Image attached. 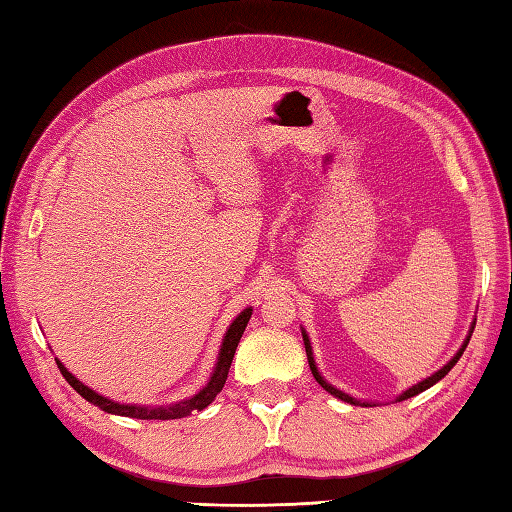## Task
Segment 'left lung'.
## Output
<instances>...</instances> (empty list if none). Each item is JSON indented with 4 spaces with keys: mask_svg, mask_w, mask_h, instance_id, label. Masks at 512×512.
I'll return each instance as SVG.
<instances>
[{
    "mask_svg": "<svg viewBox=\"0 0 512 512\" xmlns=\"http://www.w3.org/2000/svg\"><path fill=\"white\" fill-rule=\"evenodd\" d=\"M473 328H475V325H473ZM469 341H471V336H469V339H466L464 341V345L460 347V352L458 354H455L453 358H451V361L447 363V365H444L442 369H440V372H436V374H433V376H429L427 380H422V383H418V385H413L411 389H407L405 391V394H402V396H398V402L400 400H407V398H411V396H416V394H420V391H424V389H429L431 385H436L438 383V380H442L444 376H447L449 372H451V367L455 365V363H458L460 361V356L464 354V350H466V345H469ZM303 343H306V354H308V363H310V369H312V374H314V378H317V383L325 389V391H330V394L332 396H336V398H341V400H345V402H352V405H358V400H354L352 396H347V394H343V391H339V389H336V387H332V385H328V383H325V380L321 378V374H319V369H317V365H314V358H312V347H310V341H308V334L306 332H303ZM363 405H365V402H363ZM367 407V405H365Z\"/></svg>",
    "mask_w": 512,
    "mask_h": 512,
    "instance_id": "8db88e82",
    "label": "left lung"
}]
</instances>
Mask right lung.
<instances>
[{"mask_svg":"<svg viewBox=\"0 0 512 512\" xmlns=\"http://www.w3.org/2000/svg\"><path fill=\"white\" fill-rule=\"evenodd\" d=\"M250 314H253V310L246 308L233 321L231 328H228L224 341H222V350H220V358H217L215 372H213L209 383H206V387L200 389L193 398L178 402V405H165V407L118 405V402L107 400V398L96 394V391H92L90 387H85L83 383H79V380H76L59 361H57V365H59V372L63 374V378L74 387L76 394H81L85 400L92 402V405H96V407H101L107 413H116V416H127V418H140V420H176V418H184V416H191L193 411H202L204 407H209L211 402L215 400V396L222 391V387L226 383V376H228V369H231V363H233L237 343H239V339H242Z\"/></svg>","mask_w":512,"mask_h":512,"instance_id":"right-lung-1","label":"right lung"}]
</instances>
